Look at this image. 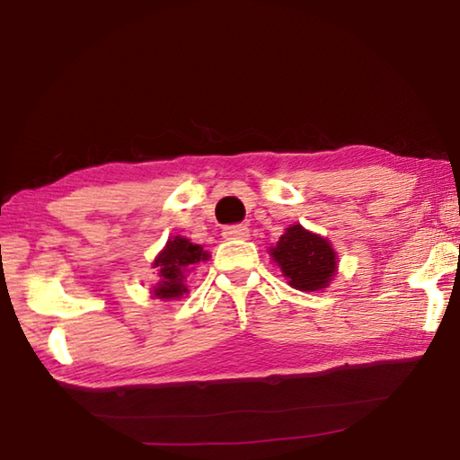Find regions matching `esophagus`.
Masks as SVG:
<instances>
[{
  "instance_id": "obj_1",
  "label": "esophagus",
  "mask_w": 460,
  "mask_h": 460,
  "mask_svg": "<svg viewBox=\"0 0 460 460\" xmlns=\"http://www.w3.org/2000/svg\"><path fill=\"white\" fill-rule=\"evenodd\" d=\"M225 239H247L249 237V227L247 225H227L223 229Z\"/></svg>"
}]
</instances>
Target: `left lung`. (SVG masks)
<instances>
[{
	"label": "left lung",
	"mask_w": 460,
	"mask_h": 460,
	"mask_svg": "<svg viewBox=\"0 0 460 460\" xmlns=\"http://www.w3.org/2000/svg\"><path fill=\"white\" fill-rule=\"evenodd\" d=\"M270 255L288 278V284L302 292H316L329 286L337 271V253L329 241L292 225L284 231Z\"/></svg>",
	"instance_id": "8db88e82"
}]
</instances>
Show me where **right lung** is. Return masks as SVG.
<instances>
[{
    "label": "right lung",
    "instance_id": "obj_1",
    "mask_svg": "<svg viewBox=\"0 0 460 460\" xmlns=\"http://www.w3.org/2000/svg\"><path fill=\"white\" fill-rule=\"evenodd\" d=\"M208 253L202 245L190 243V239L176 235L168 239L166 247L158 253L152 266L158 268V284L152 288V296L160 300H176L189 292L186 274L200 261H207Z\"/></svg>",
    "mask_w": 460,
    "mask_h": 460
}]
</instances>
